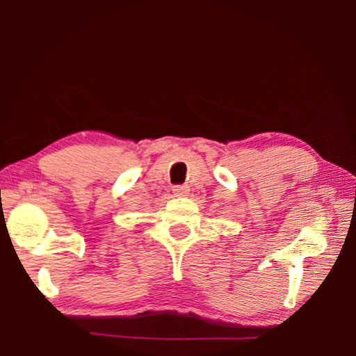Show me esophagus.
I'll return each instance as SVG.
<instances>
[{
    "label": "esophagus",
    "mask_w": 356,
    "mask_h": 356,
    "mask_svg": "<svg viewBox=\"0 0 356 356\" xmlns=\"http://www.w3.org/2000/svg\"><path fill=\"white\" fill-rule=\"evenodd\" d=\"M172 191H174V195L176 196H186L188 195V186L186 185H176V186H172Z\"/></svg>",
    "instance_id": "34e87169"
}]
</instances>
